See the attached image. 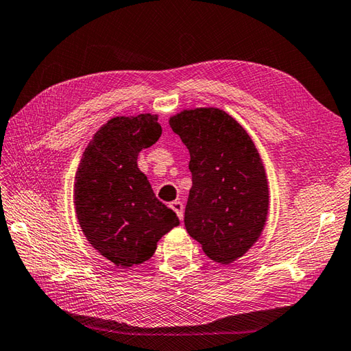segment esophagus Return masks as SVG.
Listing matches in <instances>:
<instances>
[{
	"mask_svg": "<svg viewBox=\"0 0 351 351\" xmlns=\"http://www.w3.org/2000/svg\"><path fill=\"white\" fill-rule=\"evenodd\" d=\"M169 207L174 210V212L177 213V216H178V219L180 221H183V202L182 201H173L169 204Z\"/></svg>",
	"mask_w": 351,
	"mask_h": 351,
	"instance_id": "1",
	"label": "esophagus"
}]
</instances>
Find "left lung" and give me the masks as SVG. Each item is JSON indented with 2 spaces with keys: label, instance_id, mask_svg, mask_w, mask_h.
<instances>
[{
  "label": "left lung",
  "instance_id": "obj_1",
  "mask_svg": "<svg viewBox=\"0 0 351 351\" xmlns=\"http://www.w3.org/2000/svg\"><path fill=\"white\" fill-rule=\"evenodd\" d=\"M191 154L184 227L216 263L240 258L258 240L269 210L266 171L251 136L217 108L169 119Z\"/></svg>",
  "mask_w": 351,
  "mask_h": 351
}]
</instances>
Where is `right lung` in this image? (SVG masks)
<instances>
[{
  "mask_svg": "<svg viewBox=\"0 0 351 351\" xmlns=\"http://www.w3.org/2000/svg\"><path fill=\"white\" fill-rule=\"evenodd\" d=\"M162 135L158 115L114 117L85 149L75 177V210L90 245L117 267L153 256L178 217L156 198L138 154Z\"/></svg>",
  "mask_w": 351,
  "mask_h": 351,
  "instance_id": "add662e5",
  "label": "right lung"
}]
</instances>
